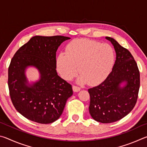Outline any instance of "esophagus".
<instances>
[{
	"label": "esophagus",
	"instance_id": "1",
	"mask_svg": "<svg viewBox=\"0 0 147 147\" xmlns=\"http://www.w3.org/2000/svg\"><path fill=\"white\" fill-rule=\"evenodd\" d=\"M80 88H79L78 86H73V90L74 92H78L79 91H80Z\"/></svg>",
	"mask_w": 147,
	"mask_h": 147
}]
</instances>
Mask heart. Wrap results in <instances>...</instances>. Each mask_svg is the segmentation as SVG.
Masks as SVG:
<instances>
[{
	"instance_id": "b5f03b06",
	"label": "heart",
	"mask_w": 147,
	"mask_h": 147,
	"mask_svg": "<svg viewBox=\"0 0 147 147\" xmlns=\"http://www.w3.org/2000/svg\"><path fill=\"white\" fill-rule=\"evenodd\" d=\"M114 61L115 53L109 45L78 39L67 45L65 54L58 56L57 67L60 75L66 80L73 78L79 71V84L88 82L96 85L108 76Z\"/></svg>"
}]
</instances>
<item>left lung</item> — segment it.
I'll use <instances>...</instances> for the list:
<instances>
[{"label": "left lung", "instance_id": "8db88e82", "mask_svg": "<svg viewBox=\"0 0 147 147\" xmlns=\"http://www.w3.org/2000/svg\"><path fill=\"white\" fill-rule=\"evenodd\" d=\"M113 45L116 60L103 82L88 89L89 113L94 120L111 123L123 119L132 110L138 100L140 74L138 65L128 50L115 39L106 37ZM123 83L125 84L121 86Z\"/></svg>", "mask_w": 147, "mask_h": 147}]
</instances>
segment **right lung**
<instances>
[{"mask_svg": "<svg viewBox=\"0 0 147 147\" xmlns=\"http://www.w3.org/2000/svg\"><path fill=\"white\" fill-rule=\"evenodd\" d=\"M61 36L32 38L12 58L8 68L9 95L15 108L29 120L52 123L59 118L73 92L71 84L56 72V51L63 41ZM29 66L38 69L40 79L30 84L26 76Z\"/></svg>", "mask_w": 147, "mask_h": 147, "instance_id": "1", "label": "right lung"}]
</instances>
